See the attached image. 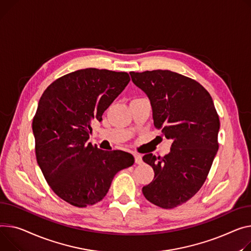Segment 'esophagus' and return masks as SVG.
Returning <instances> with one entry per match:
<instances>
[{"instance_id":"1","label":"esophagus","mask_w":251,"mask_h":251,"mask_svg":"<svg viewBox=\"0 0 251 251\" xmlns=\"http://www.w3.org/2000/svg\"><path fill=\"white\" fill-rule=\"evenodd\" d=\"M133 155H134L135 162H136L137 164H141V163H142V156H141L140 154H138V153H134Z\"/></svg>"}]
</instances>
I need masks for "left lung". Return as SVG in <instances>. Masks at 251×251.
Instances as JSON below:
<instances>
[{
	"label": "left lung",
	"instance_id": "8db88e82",
	"mask_svg": "<svg viewBox=\"0 0 251 251\" xmlns=\"http://www.w3.org/2000/svg\"><path fill=\"white\" fill-rule=\"evenodd\" d=\"M148 97L154 126L172 139L169 154L142 159L152 166L153 180L142 188L150 203L173 209L202 188L218 151L219 116L212 97L198 81L171 71L130 73Z\"/></svg>",
	"mask_w": 251,
	"mask_h": 251
}]
</instances>
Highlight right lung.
<instances>
[{
	"mask_svg": "<svg viewBox=\"0 0 251 251\" xmlns=\"http://www.w3.org/2000/svg\"><path fill=\"white\" fill-rule=\"evenodd\" d=\"M129 81L127 73L79 70L54 80L39 100L32 122L37 163L49 187L73 206L101 201L115 175L134 163L128 152L87 142L92 123Z\"/></svg>",
	"mask_w": 251,
	"mask_h": 251,
	"instance_id": "right-lung-1",
	"label": "right lung"
}]
</instances>
